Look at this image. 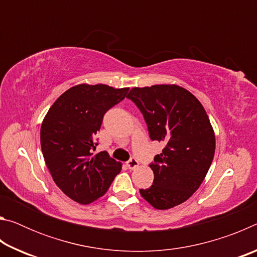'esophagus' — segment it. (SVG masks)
Segmentation results:
<instances>
[{"label": "esophagus", "mask_w": 257, "mask_h": 257, "mask_svg": "<svg viewBox=\"0 0 257 257\" xmlns=\"http://www.w3.org/2000/svg\"><path fill=\"white\" fill-rule=\"evenodd\" d=\"M138 161L136 160V159H134V158H132L130 159L128 162H127V167L130 169V170H134V169H136L137 167H138Z\"/></svg>", "instance_id": "obj_1"}]
</instances>
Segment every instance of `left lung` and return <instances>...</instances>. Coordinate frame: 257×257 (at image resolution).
<instances>
[{
    "label": "left lung",
    "instance_id": "8db88e82",
    "mask_svg": "<svg viewBox=\"0 0 257 257\" xmlns=\"http://www.w3.org/2000/svg\"><path fill=\"white\" fill-rule=\"evenodd\" d=\"M127 97L141 110L152 141L165 145L150 164L153 185L139 193L158 210L179 205L198 189L212 164L210 119L201 102L178 85L135 87Z\"/></svg>",
    "mask_w": 257,
    "mask_h": 257
}]
</instances>
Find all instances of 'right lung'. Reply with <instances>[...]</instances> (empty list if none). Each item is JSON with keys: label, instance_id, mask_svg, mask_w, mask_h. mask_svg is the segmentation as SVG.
Instances as JSON below:
<instances>
[{"label": "right lung", "instance_id": "obj_1", "mask_svg": "<svg viewBox=\"0 0 257 257\" xmlns=\"http://www.w3.org/2000/svg\"><path fill=\"white\" fill-rule=\"evenodd\" d=\"M129 88L81 84L64 92L50 107L41 127V146L56 186L73 201L89 204L103 196L121 170L106 152L93 155L95 135L106 111Z\"/></svg>", "mask_w": 257, "mask_h": 257}]
</instances>
